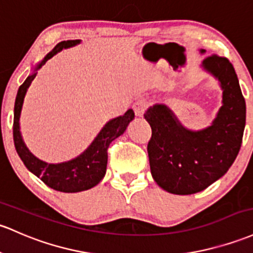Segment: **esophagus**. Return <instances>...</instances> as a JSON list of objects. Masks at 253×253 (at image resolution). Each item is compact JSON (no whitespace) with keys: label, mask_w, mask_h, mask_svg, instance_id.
<instances>
[{"label":"esophagus","mask_w":253,"mask_h":253,"mask_svg":"<svg viewBox=\"0 0 253 253\" xmlns=\"http://www.w3.org/2000/svg\"><path fill=\"white\" fill-rule=\"evenodd\" d=\"M149 107V102L146 99H138L135 101V103L133 104V109H134V113L137 116H141L145 110L148 109Z\"/></svg>","instance_id":"1"}]
</instances>
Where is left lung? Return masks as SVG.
Here are the masks:
<instances>
[{
	"label": "left lung",
	"instance_id": "1",
	"mask_svg": "<svg viewBox=\"0 0 253 253\" xmlns=\"http://www.w3.org/2000/svg\"><path fill=\"white\" fill-rule=\"evenodd\" d=\"M202 67L218 79L223 91L211 126L190 131L165 104H155L144 114L152 129L148 143L151 175L169 193L205 190L227 173L243 141L246 104L234 67L218 55L204 59Z\"/></svg>",
	"mask_w": 253,
	"mask_h": 253
}]
</instances>
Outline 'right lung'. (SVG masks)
Listing matches in <instances>:
<instances>
[{"label": "right lung", "mask_w": 253, "mask_h": 253, "mask_svg": "<svg viewBox=\"0 0 253 253\" xmlns=\"http://www.w3.org/2000/svg\"><path fill=\"white\" fill-rule=\"evenodd\" d=\"M79 43V40L60 42L44 57L43 61L38 63L37 67L35 68V72L62 49L71 48V46L77 45ZM35 77L36 73L31 74L26 78L23 85H20L15 98V104H14L13 138L19 157L21 158L24 165L31 173L40 177L44 184L52 190L65 193H74L93 187L105 175L108 163V148H109L110 143L126 131L129 122L134 119V112L132 109H128L122 116H119V118L107 122L103 128L101 129V132L98 133V135L95 138V140L91 143V145L82 155L73 158V160L57 163V165L43 162V161L33 156L29 151V149L26 148L23 137H21L20 124H19L25 95H26L27 88L31 85Z\"/></svg>", "instance_id": "1"}]
</instances>
